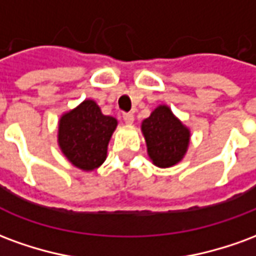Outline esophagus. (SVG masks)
Listing matches in <instances>:
<instances>
[{
    "label": "esophagus",
    "instance_id": "obj_1",
    "mask_svg": "<svg viewBox=\"0 0 256 256\" xmlns=\"http://www.w3.org/2000/svg\"><path fill=\"white\" fill-rule=\"evenodd\" d=\"M123 120H124V123H128V124H133L134 115L133 114H124L123 115Z\"/></svg>",
    "mask_w": 256,
    "mask_h": 256
}]
</instances>
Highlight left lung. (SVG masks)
I'll list each match as a JSON object with an SVG mask.
<instances>
[{
    "label": "left lung",
    "mask_w": 256,
    "mask_h": 256,
    "mask_svg": "<svg viewBox=\"0 0 256 256\" xmlns=\"http://www.w3.org/2000/svg\"><path fill=\"white\" fill-rule=\"evenodd\" d=\"M141 130L148 156L155 166L166 168L182 160L188 150L190 132L168 106L155 108L150 118L142 120Z\"/></svg>",
    "instance_id": "left-lung-1"
}]
</instances>
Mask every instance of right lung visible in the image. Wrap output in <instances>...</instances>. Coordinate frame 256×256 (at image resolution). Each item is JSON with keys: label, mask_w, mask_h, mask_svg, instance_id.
I'll use <instances>...</instances> for the list:
<instances>
[{"label": "right lung", "mask_w": 256, "mask_h": 256, "mask_svg": "<svg viewBox=\"0 0 256 256\" xmlns=\"http://www.w3.org/2000/svg\"><path fill=\"white\" fill-rule=\"evenodd\" d=\"M116 126V119L104 115L96 101L84 100L60 118L58 146L74 166L92 172L106 160L108 142Z\"/></svg>", "instance_id": "right-lung-1"}]
</instances>
